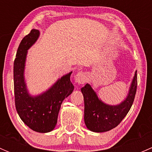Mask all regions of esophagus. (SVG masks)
Masks as SVG:
<instances>
[{"mask_svg":"<svg viewBox=\"0 0 152 152\" xmlns=\"http://www.w3.org/2000/svg\"><path fill=\"white\" fill-rule=\"evenodd\" d=\"M74 80L76 83L80 84V85H82V84H85L87 80V73H85V72H79L77 73V74L75 76Z\"/></svg>","mask_w":152,"mask_h":152,"instance_id":"obj_1","label":"esophagus"}]
</instances>
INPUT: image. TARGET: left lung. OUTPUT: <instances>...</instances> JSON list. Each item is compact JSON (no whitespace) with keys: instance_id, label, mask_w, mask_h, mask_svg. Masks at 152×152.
I'll return each instance as SVG.
<instances>
[{"instance_id":"1","label":"left lung","mask_w":152,"mask_h":152,"mask_svg":"<svg viewBox=\"0 0 152 152\" xmlns=\"http://www.w3.org/2000/svg\"><path fill=\"white\" fill-rule=\"evenodd\" d=\"M137 70L134 72L128 94L120 104L111 105L101 100L90 84L81 89L85 102V123L89 130L104 132L117 126L129 111L137 90Z\"/></svg>"}]
</instances>
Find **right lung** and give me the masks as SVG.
<instances>
[{"mask_svg":"<svg viewBox=\"0 0 152 152\" xmlns=\"http://www.w3.org/2000/svg\"><path fill=\"white\" fill-rule=\"evenodd\" d=\"M40 32L33 28L20 43L14 62V88L17 112L31 129L40 133L51 132L57 123L61 104L74 90L70 82L72 71L56 80L48 90L38 95L29 93L25 80L28 50L39 37Z\"/></svg>","mask_w":152,"mask_h":152,"instance_id":"1","label":"right lung"}]
</instances>
